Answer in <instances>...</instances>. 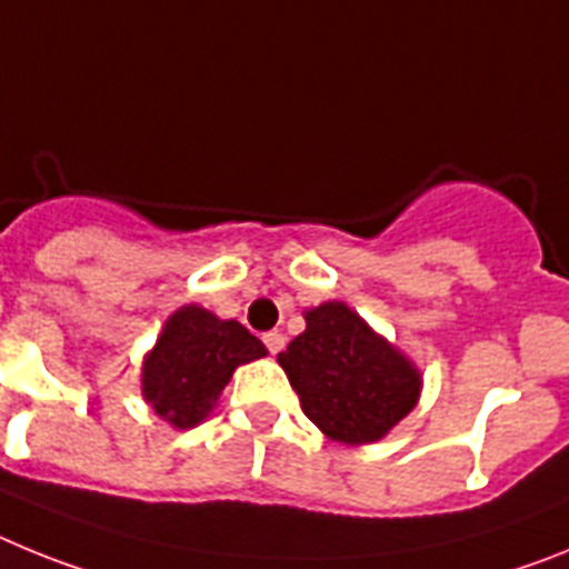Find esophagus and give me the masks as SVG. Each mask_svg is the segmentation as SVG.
<instances>
[{
	"label": "esophagus",
	"mask_w": 569,
	"mask_h": 569,
	"mask_svg": "<svg viewBox=\"0 0 569 569\" xmlns=\"http://www.w3.org/2000/svg\"><path fill=\"white\" fill-rule=\"evenodd\" d=\"M263 343L269 346L271 355H278L280 349H283V346H286V338L280 332H269V335H263Z\"/></svg>",
	"instance_id": "34e87169"
}]
</instances>
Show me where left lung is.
I'll return each instance as SVG.
<instances>
[{
    "label": "left lung",
    "instance_id": "8db88e82",
    "mask_svg": "<svg viewBox=\"0 0 569 569\" xmlns=\"http://www.w3.org/2000/svg\"><path fill=\"white\" fill-rule=\"evenodd\" d=\"M303 318L278 363L306 418L346 447L387 438L421 398V369L343 300L312 306Z\"/></svg>",
    "mask_w": 569,
    "mask_h": 569
}]
</instances>
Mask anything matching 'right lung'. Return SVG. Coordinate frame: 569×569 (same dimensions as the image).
Instances as JSON below:
<instances>
[{
    "label": "right lung",
    "instance_id": "1",
    "mask_svg": "<svg viewBox=\"0 0 569 569\" xmlns=\"http://www.w3.org/2000/svg\"><path fill=\"white\" fill-rule=\"evenodd\" d=\"M266 355L243 323L186 303L168 315L142 355V401L174 429H191L214 412L234 369Z\"/></svg>",
    "mask_w": 569,
    "mask_h": 569
}]
</instances>
